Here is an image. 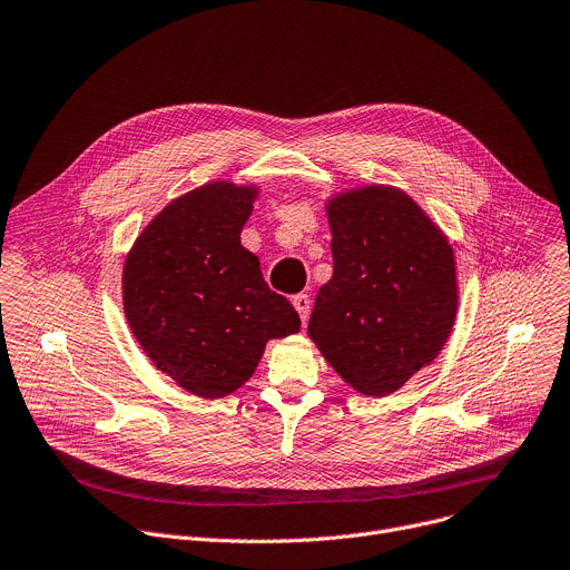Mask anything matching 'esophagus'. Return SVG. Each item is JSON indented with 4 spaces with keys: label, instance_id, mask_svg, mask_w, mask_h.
Listing matches in <instances>:
<instances>
[{
    "label": "esophagus",
    "instance_id": "34e87169",
    "mask_svg": "<svg viewBox=\"0 0 570 570\" xmlns=\"http://www.w3.org/2000/svg\"><path fill=\"white\" fill-rule=\"evenodd\" d=\"M293 306H295V312L299 314V318H302V323L308 318V312H312V299H308V295L306 293H297V295H293Z\"/></svg>",
    "mask_w": 570,
    "mask_h": 570
}]
</instances>
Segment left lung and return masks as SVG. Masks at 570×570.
Listing matches in <instances>:
<instances>
[{"label": "left lung", "mask_w": 570, "mask_h": 570, "mask_svg": "<svg viewBox=\"0 0 570 570\" xmlns=\"http://www.w3.org/2000/svg\"><path fill=\"white\" fill-rule=\"evenodd\" d=\"M334 275L308 336L358 393L389 395L432 364L456 316L454 254L406 193L368 186L327 206Z\"/></svg>", "instance_id": "obj_1"}]
</instances>
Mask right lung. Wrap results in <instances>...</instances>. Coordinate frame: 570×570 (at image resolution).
Listing matches in <instances>:
<instances>
[{
	"label": "right lung",
	"mask_w": 570,
	"mask_h": 570,
	"mask_svg": "<svg viewBox=\"0 0 570 570\" xmlns=\"http://www.w3.org/2000/svg\"><path fill=\"white\" fill-rule=\"evenodd\" d=\"M256 188L214 181L154 218L122 273L125 316L161 373L199 397L245 384L271 338L299 330L293 304L271 291L240 245Z\"/></svg>",
	"instance_id": "right-lung-1"
}]
</instances>
